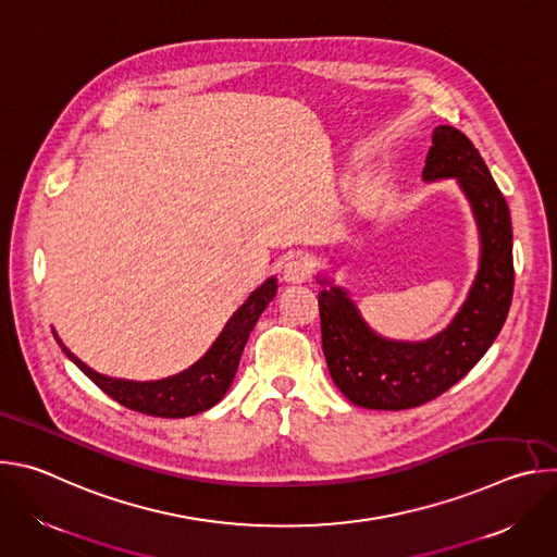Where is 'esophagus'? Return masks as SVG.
<instances>
[{
	"mask_svg": "<svg viewBox=\"0 0 557 557\" xmlns=\"http://www.w3.org/2000/svg\"><path fill=\"white\" fill-rule=\"evenodd\" d=\"M308 264L301 258H288L282 267V280L286 284H304L308 280Z\"/></svg>",
	"mask_w": 557,
	"mask_h": 557,
	"instance_id": "esophagus-1",
	"label": "esophagus"
}]
</instances>
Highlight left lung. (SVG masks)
<instances>
[{"mask_svg": "<svg viewBox=\"0 0 557 557\" xmlns=\"http://www.w3.org/2000/svg\"><path fill=\"white\" fill-rule=\"evenodd\" d=\"M441 181H456L481 243L473 282L445 329L414 342L385 337L363 320L335 271L314 275L322 286V346L331 376L359 408L408 410L436 399L483 359L507 320L513 295L509 207L479 149L451 125L434 127L423 168V183Z\"/></svg>", "mask_w": 557, "mask_h": 557, "instance_id": "1", "label": "left lung"}]
</instances>
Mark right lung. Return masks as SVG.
<instances>
[{"label":"right lung","mask_w":557,"mask_h":557,"mask_svg":"<svg viewBox=\"0 0 557 557\" xmlns=\"http://www.w3.org/2000/svg\"><path fill=\"white\" fill-rule=\"evenodd\" d=\"M275 295L277 277L271 275L228 317L222 333L196 363L172 376L156 381H132L101 374L78 359L59 339L54 329L52 335L65 357L121 406L149 417L185 419L213 408L226 394L237 372V366H240V357L245 352L249 335Z\"/></svg>","instance_id":"add662e5"}]
</instances>
